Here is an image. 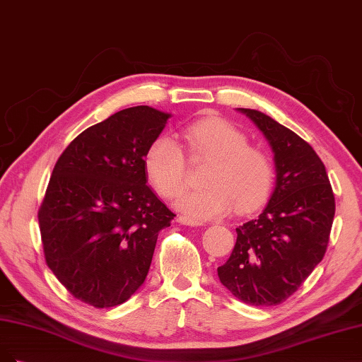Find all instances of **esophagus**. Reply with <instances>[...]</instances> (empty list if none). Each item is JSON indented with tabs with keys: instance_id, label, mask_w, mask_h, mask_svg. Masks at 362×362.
Returning <instances> with one entry per match:
<instances>
[{
	"instance_id": "1",
	"label": "esophagus",
	"mask_w": 362,
	"mask_h": 362,
	"mask_svg": "<svg viewBox=\"0 0 362 362\" xmlns=\"http://www.w3.org/2000/svg\"><path fill=\"white\" fill-rule=\"evenodd\" d=\"M177 223L183 224V226H202L200 221H195V219H191L188 216H179L177 218Z\"/></svg>"
}]
</instances>
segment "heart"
<instances>
[{
	"mask_svg": "<svg viewBox=\"0 0 362 362\" xmlns=\"http://www.w3.org/2000/svg\"><path fill=\"white\" fill-rule=\"evenodd\" d=\"M182 136L194 160H211L200 189L185 192L179 211L195 221L219 218L236 206L239 214L260 207L271 192L274 165L269 155L248 144V136L231 122L207 115L186 124ZM147 179L164 198L177 197L186 186V159L168 136H158L144 153Z\"/></svg>",
	"mask_w": 362,
	"mask_h": 362,
	"instance_id": "b5f03b06",
	"label": "heart"
}]
</instances>
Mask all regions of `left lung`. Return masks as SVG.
I'll return each instance as SVG.
<instances>
[{
	"label": "left lung",
	"mask_w": 362,
	"mask_h": 362,
	"mask_svg": "<svg viewBox=\"0 0 362 362\" xmlns=\"http://www.w3.org/2000/svg\"><path fill=\"white\" fill-rule=\"evenodd\" d=\"M239 110L269 139L276 186L259 218L236 228V245L218 276L245 304L271 307L293 295L322 262L335 198L323 162L307 141L269 115Z\"/></svg>",
	"instance_id": "1"
}]
</instances>
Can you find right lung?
Masks as SVG:
<instances>
[{
	"label": "right lung",
	"mask_w": 362,
	"mask_h": 362,
	"mask_svg": "<svg viewBox=\"0 0 362 362\" xmlns=\"http://www.w3.org/2000/svg\"><path fill=\"white\" fill-rule=\"evenodd\" d=\"M170 114L132 107L81 132L39 207L46 264L78 300L110 308L144 283L158 233L176 216L146 185L144 153Z\"/></svg>",
	"instance_id": "1"
}]
</instances>
